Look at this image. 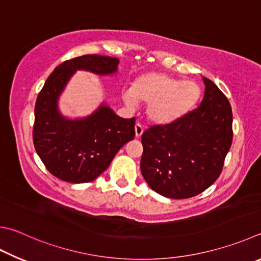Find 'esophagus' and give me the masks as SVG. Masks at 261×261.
I'll use <instances>...</instances> for the list:
<instances>
[{
  "mask_svg": "<svg viewBox=\"0 0 261 261\" xmlns=\"http://www.w3.org/2000/svg\"><path fill=\"white\" fill-rule=\"evenodd\" d=\"M135 131H136V137L137 138H139V137H141V135H143V132H144L143 125L139 124V123H137V124L135 125Z\"/></svg>",
  "mask_w": 261,
  "mask_h": 261,
  "instance_id": "obj_1",
  "label": "esophagus"
}]
</instances>
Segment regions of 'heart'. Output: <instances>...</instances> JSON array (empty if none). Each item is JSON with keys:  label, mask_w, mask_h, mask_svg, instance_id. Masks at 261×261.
<instances>
[{"label": "heart", "mask_w": 261, "mask_h": 261, "mask_svg": "<svg viewBox=\"0 0 261 261\" xmlns=\"http://www.w3.org/2000/svg\"><path fill=\"white\" fill-rule=\"evenodd\" d=\"M201 87L162 72L140 75L130 90L123 92L127 106L147 103L146 114L156 124H169L187 114L201 97Z\"/></svg>", "instance_id": "obj_1"}]
</instances>
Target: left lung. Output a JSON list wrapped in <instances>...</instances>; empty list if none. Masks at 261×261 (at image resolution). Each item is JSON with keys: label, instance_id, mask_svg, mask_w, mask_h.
I'll return each mask as SVG.
<instances>
[{"label": "left lung", "instance_id": "obj_1", "mask_svg": "<svg viewBox=\"0 0 261 261\" xmlns=\"http://www.w3.org/2000/svg\"><path fill=\"white\" fill-rule=\"evenodd\" d=\"M203 82L200 106L169 124L149 126L141 136V174L165 197L180 200L204 192L220 176L230 148V103L211 80Z\"/></svg>", "mask_w": 261, "mask_h": 261}]
</instances>
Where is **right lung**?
Here are the masks:
<instances>
[{
	"mask_svg": "<svg viewBox=\"0 0 261 261\" xmlns=\"http://www.w3.org/2000/svg\"><path fill=\"white\" fill-rule=\"evenodd\" d=\"M117 58L84 55L64 61L44 83L35 103L33 141L48 171L73 184L90 182L110 167L122 146L135 138L136 118H122L101 103L91 115L69 118L61 115L58 99L76 70L97 75L117 72Z\"/></svg>",
	"mask_w": 261,
	"mask_h": 261,
	"instance_id": "add662e5",
	"label": "right lung"
}]
</instances>
